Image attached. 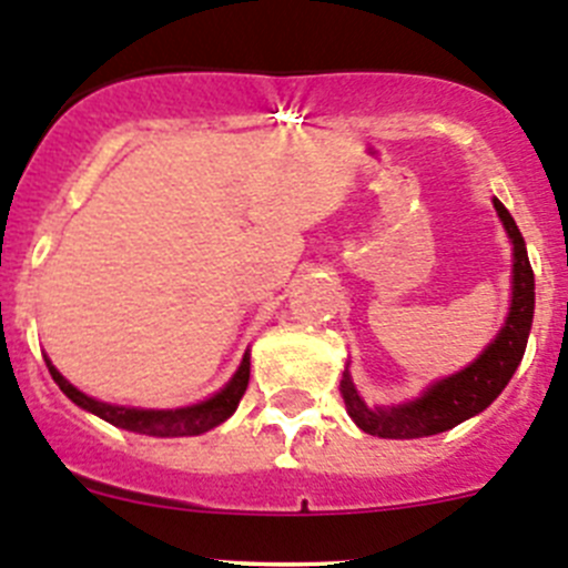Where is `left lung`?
<instances>
[{
	"label": "left lung",
	"instance_id": "left-lung-1",
	"mask_svg": "<svg viewBox=\"0 0 568 568\" xmlns=\"http://www.w3.org/2000/svg\"><path fill=\"white\" fill-rule=\"evenodd\" d=\"M496 211L513 239V304L504 329L498 332L496 341L478 355L476 363L454 377L439 379L436 386L419 399L397 408H368L357 397L355 386L348 372H343L341 379V397L346 403L348 416L355 419L357 428H363L372 436L383 439H419V436H434L442 430L456 428L459 423L470 416L481 414L515 374L518 363L527 348L529 329H532V312H535V275L529 267L527 244H524L521 231L509 216L507 207L496 200Z\"/></svg>",
	"mask_w": 568,
	"mask_h": 568
}]
</instances>
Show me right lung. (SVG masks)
<instances>
[{"mask_svg":"<svg viewBox=\"0 0 568 568\" xmlns=\"http://www.w3.org/2000/svg\"><path fill=\"white\" fill-rule=\"evenodd\" d=\"M50 366V374L59 383L61 392L72 399L81 408L92 410L95 416L112 423L114 428H126L134 430V434H145V436H163V439H171V436H200L205 430L216 428L227 419V416L236 410L239 399L242 394L247 392L250 383V357L244 355L242 366L239 372L233 374V379L222 388L220 394H213L211 399L200 405H191V408H176V410H143V408H123V405H109V403H98V399L87 397V394L78 392L75 386H70L59 372H55L53 363H47Z\"/></svg>","mask_w":568,"mask_h":568,"instance_id":"add662e5","label":"right lung"}]
</instances>
